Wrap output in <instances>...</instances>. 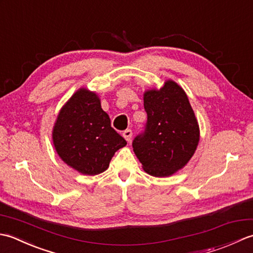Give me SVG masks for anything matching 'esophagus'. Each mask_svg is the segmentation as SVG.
I'll list each match as a JSON object with an SVG mask.
<instances>
[{
  "label": "esophagus",
  "instance_id": "obj_1",
  "mask_svg": "<svg viewBox=\"0 0 253 253\" xmlns=\"http://www.w3.org/2000/svg\"><path fill=\"white\" fill-rule=\"evenodd\" d=\"M123 137L126 139V141L130 142V140H131V137H132V131H131V129H126V130H124V132H123Z\"/></svg>",
  "mask_w": 253,
  "mask_h": 253
}]
</instances>
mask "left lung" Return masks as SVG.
Listing matches in <instances>:
<instances>
[{
    "mask_svg": "<svg viewBox=\"0 0 253 253\" xmlns=\"http://www.w3.org/2000/svg\"><path fill=\"white\" fill-rule=\"evenodd\" d=\"M148 120L132 148L148 174L165 177L187 164L199 142V126L187 94L174 82L143 96Z\"/></svg>",
    "mask_w": 253,
    "mask_h": 253,
    "instance_id": "1",
    "label": "left lung"
}]
</instances>
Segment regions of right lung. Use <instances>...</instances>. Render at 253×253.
<instances>
[{"mask_svg": "<svg viewBox=\"0 0 253 253\" xmlns=\"http://www.w3.org/2000/svg\"><path fill=\"white\" fill-rule=\"evenodd\" d=\"M53 143L64 162L85 175L104 171L114 153L127 144L112 128L98 96L85 89L77 91L61 110Z\"/></svg>", "mask_w": 253, "mask_h": 253, "instance_id": "obj_1", "label": "right lung"}]
</instances>
